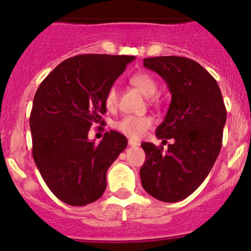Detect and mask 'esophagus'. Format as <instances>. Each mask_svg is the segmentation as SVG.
Returning <instances> with one entry per match:
<instances>
[{"mask_svg": "<svg viewBox=\"0 0 251 251\" xmlns=\"http://www.w3.org/2000/svg\"><path fill=\"white\" fill-rule=\"evenodd\" d=\"M128 145L129 146H139V142H137V140L134 139H128Z\"/></svg>", "mask_w": 251, "mask_h": 251, "instance_id": "34e87169", "label": "esophagus"}]
</instances>
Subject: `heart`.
Segmentation results:
<instances>
[{
	"instance_id": "1",
	"label": "heart",
	"mask_w": 251,
	"mask_h": 251,
	"mask_svg": "<svg viewBox=\"0 0 251 251\" xmlns=\"http://www.w3.org/2000/svg\"><path fill=\"white\" fill-rule=\"evenodd\" d=\"M129 82L133 85L135 88L139 89L140 92L146 97H151L157 92L158 83L153 75L148 73V72H139L135 73L129 77ZM105 106L107 109H113L118 102V93L116 86H111L105 94ZM152 119L150 117H135L127 116L123 118L116 124L118 131L122 133L128 135L131 138H139L145 133L148 129L152 126Z\"/></svg>"
}]
</instances>
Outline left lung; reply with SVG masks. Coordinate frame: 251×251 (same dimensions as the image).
<instances>
[{
  "instance_id": "obj_1",
  "label": "left lung",
  "mask_w": 251,
  "mask_h": 251,
  "mask_svg": "<svg viewBox=\"0 0 251 251\" xmlns=\"http://www.w3.org/2000/svg\"><path fill=\"white\" fill-rule=\"evenodd\" d=\"M144 67L168 83L172 100L157 127L159 139H174L168 151L143 143L146 159L140 169L143 188L162 201L186 198L203 183L222 148L226 109L214 76L198 62L183 56L144 59Z\"/></svg>"
}]
</instances>
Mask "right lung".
Returning a JSON list of instances; mask_svg holds the SVG:
<instances>
[{"label":"right lung","instance_id":"right-lung-1","mask_svg":"<svg viewBox=\"0 0 251 251\" xmlns=\"http://www.w3.org/2000/svg\"><path fill=\"white\" fill-rule=\"evenodd\" d=\"M134 56L82 54L65 60L37 88L30 112L33 158L43 180L63 203L82 206L101 197L106 172L127 146L117 131L88 140L103 124L107 89Z\"/></svg>","mask_w":251,"mask_h":251}]
</instances>
